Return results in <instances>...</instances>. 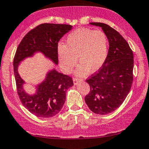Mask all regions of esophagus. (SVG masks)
Wrapping results in <instances>:
<instances>
[{
	"mask_svg": "<svg viewBox=\"0 0 149 149\" xmlns=\"http://www.w3.org/2000/svg\"><path fill=\"white\" fill-rule=\"evenodd\" d=\"M82 81L81 79H77V78H74V79H73V83H74V85H77L78 83L80 82V81Z\"/></svg>",
	"mask_w": 149,
	"mask_h": 149,
	"instance_id": "esophagus-1",
	"label": "esophagus"
}]
</instances>
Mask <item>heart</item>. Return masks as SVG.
Returning <instances> with one entry per match:
<instances>
[{
  "mask_svg": "<svg viewBox=\"0 0 149 149\" xmlns=\"http://www.w3.org/2000/svg\"><path fill=\"white\" fill-rule=\"evenodd\" d=\"M60 67L65 73H70L77 63L75 72L78 77L85 76L88 71L95 72L104 64L108 51V39L102 31L81 28L67 36L66 44L57 47Z\"/></svg>",
  "mask_w": 149,
  "mask_h": 149,
  "instance_id": "1",
  "label": "heart"
}]
</instances>
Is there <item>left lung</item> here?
<instances>
[{
	"label": "left lung",
	"mask_w": 149,
	"mask_h": 149,
	"mask_svg": "<svg viewBox=\"0 0 149 149\" xmlns=\"http://www.w3.org/2000/svg\"><path fill=\"white\" fill-rule=\"evenodd\" d=\"M90 24L100 26L109 43L108 56L98 72L86 80L90 92L85 102L93 113L106 115L121 106L133 81L134 56L128 43L119 32L101 22Z\"/></svg>",
	"instance_id": "1"
}]
</instances>
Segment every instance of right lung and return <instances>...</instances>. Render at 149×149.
<instances>
[{
  "mask_svg": "<svg viewBox=\"0 0 149 149\" xmlns=\"http://www.w3.org/2000/svg\"><path fill=\"white\" fill-rule=\"evenodd\" d=\"M72 29V26L69 24H41L25 35L16 51L13 66L17 93L23 106L38 118H51L61 111L67 91L74 85L72 79L53 68L46 72L42 81L32 85L35 92L30 94L24 88L26 82L19 75L18 68L23 61L37 53H42L57 65L58 43Z\"/></svg>",
  "mask_w": 149,
  "mask_h": 149,
  "instance_id": "right-lung-1",
  "label": "right lung"
}]
</instances>
